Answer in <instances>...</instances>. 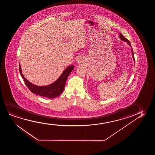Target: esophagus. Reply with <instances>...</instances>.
I'll use <instances>...</instances> for the list:
<instances>
[{"label":"esophagus","instance_id":"obj_1","mask_svg":"<svg viewBox=\"0 0 155 155\" xmlns=\"http://www.w3.org/2000/svg\"><path fill=\"white\" fill-rule=\"evenodd\" d=\"M78 61V62H81V61L80 60H79V61Z\"/></svg>","mask_w":155,"mask_h":155}]
</instances>
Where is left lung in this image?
I'll list each match as a JSON object with an SVG mask.
<instances>
[{
    "instance_id": "1",
    "label": "left lung",
    "mask_w": 155,
    "mask_h": 155,
    "mask_svg": "<svg viewBox=\"0 0 155 155\" xmlns=\"http://www.w3.org/2000/svg\"><path fill=\"white\" fill-rule=\"evenodd\" d=\"M119 34H120V35H119V36H120V38H121V40H123V41H125V42H127V44H129V45L130 46V47H131L132 48L131 45V43H130V42L128 40H127V39L125 38H124V36H123V35L121 34V33H120ZM131 49L133 59H134V61H135V59H134V52H133V49H132V48Z\"/></svg>"
}]
</instances>
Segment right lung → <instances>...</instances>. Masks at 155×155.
Returning a JSON list of instances; mask_svg holds the SVG:
<instances>
[{
    "label": "right lung",
    "mask_w": 155,
    "mask_h": 155,
    "mask_svg": "<svg viewBox=\"0 0 155 155\" xmlns=\"http://www.w3.org/2000/svg\"><path fill=\"white\" fill-rule=\"evenodd\" d=\"M74 68V66H69L64 70L61 75L57 81L50 85L44 86H38L33 84L28 81L24 77L21 72V67L19 64V72L23 78L24 82L28 88L32 91L33 93L36 95L41 96L43 97H46L49 98H53L59 96L64 91L67 79L71 71Z\"/></svg>",
    "instance_id": "right-lung-1"
}]
</instances>
